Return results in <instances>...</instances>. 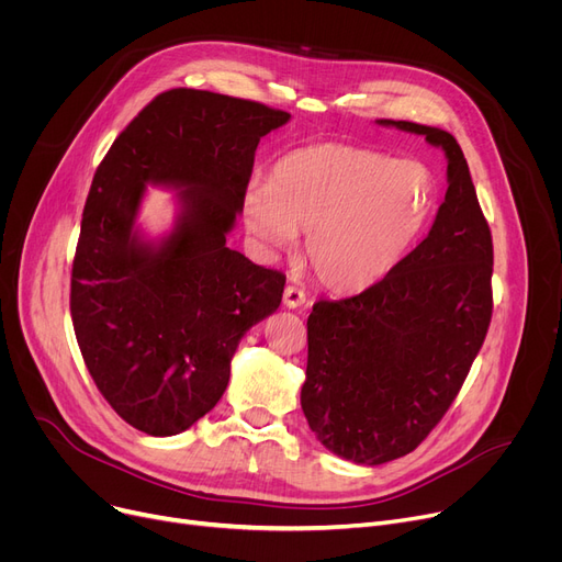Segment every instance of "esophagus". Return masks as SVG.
Listing matches in <instances>:
<instances>
[{"mask_svg":"<svg viewBox=\"0 0 562 562\" xmlns=\"http://www.w3.org/2000/svg\"><path fill=\"white\" fill-rule=\"evenodd\" d=\"M284 305L289 310H296V307L305 305V291L301 286H296V284H289L284 289Z\"/></svg>","mask_w":562,"mask_h":562,"instance_id":"1","label":"esophagus"}]
</instances>
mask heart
I'll list each match as a JSON object with an SVG mask.
<instances>
[{"instance_id": "1", "label": "heart", "mask_w": 562, "mask_h": 562, "mask_svg": "<svg viewBox=\"0 0 562 562\" xmlns=\"http://www.w3.org/2000/svg\"><path fill=\"white\" fill-rule=\"evenodd\" d=\"M437 204L432 170L415 159L346 143L282 157L269 184H250L241 214L266 250H289L307 232L316 278L356 293L387 278L424 234Z\"/></svg>"}]
</instances>
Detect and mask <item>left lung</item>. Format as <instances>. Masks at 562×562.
Here are the masks:
<instances>
[{"mask_svg":"<svg viewBox=\"0 0 562 562\" xmlns=\"http://www.w3.org/2000/svg\"><path fill=\"white\" fill-rule=\"evenodd\" d=\"M422 134L447 155V195L426 239L396 269L307 318L301 405L316 439L356 464L415 451L447 415L492 318V232L458 140L439 127L378 121Z\"/></svg>","mask_w":562,"mask_h":562,"instance_id":"8db88e82","label":"left lung"}]
</instances>
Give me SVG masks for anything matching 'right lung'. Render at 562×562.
Listing matches in <instances>:
<instances>
[{
  "instance_id": "right-lung-1",
  "label": "right lung",
  "mask_w": 562,
  "mask_h": 562,
  "mask_svg": "<svg viewBox=\"0 0 562 562\" xmlns=\"http://www.w3.org/2000/svg\"><path fill=\"white\" fill-rule=\"evenodd\" d=\"M289 113L195 88L157 95L95 170L72 261L70 314L86 369L130 426L191 428L223 396L241 337L280 307L284 276L229 250L259 138ZM147 186L180 190L173 229L145 240Z\"/></svg>"
}]
</instances>
